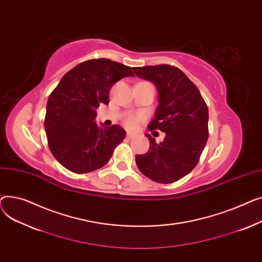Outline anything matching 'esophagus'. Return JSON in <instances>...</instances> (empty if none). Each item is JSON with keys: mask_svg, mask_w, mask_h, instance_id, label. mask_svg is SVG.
I'll use <instances>...</instances> for the list:
<instances>
[{"mask_svg": "<svg viewBox=\"0 0 262 262\" xmlns=\"http://www.w3.org/2000/svg\"><path fill=\"white\" fill-rule=\"evenodd\" d=\"M135 136H136L135 133H132V132H128L127 133V138H128V140H132V138H134Z\"/></svg>", "mask_w": 262, "mask_h": 262, "instance_id": "esophagus-1", "label": "esophagus"}]
</instances>
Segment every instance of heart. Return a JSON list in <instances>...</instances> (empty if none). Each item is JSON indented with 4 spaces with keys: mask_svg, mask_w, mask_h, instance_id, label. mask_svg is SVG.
<instances>
[{
    "mask_svg": "<svg viewBox=\"0 0 262 262\" xmlns=\"http://www.w3.org/2000/svg\"><path fill=\"white\" fill-rule=\"evenodd\" d=\"M142 119L143 118L140 115H129L125 119V126L130 128V129H133V128L137 127V125L140 124V122L142 121Z\"/></svg>",
    "mask_w": 262,
    "mask_h": 262,
    "instance_id": "1",
    "label": "heart"
}]
</instances>
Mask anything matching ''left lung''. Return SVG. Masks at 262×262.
Wrapping results in <instances>:
<instances>
[{"instance_id": "obj_1", "label": "left lung", "mask_w": 262, "mask_h": 262, "mask_svg": "<svg viewBox=\"0 0 262 262\" xmlns=\"http://www.w3.org/2000/svg\"><path fill=\"white\" fill-rule=\"evenodd\" d=\"M136 76L155 83L159 106L148 129L166 133L135 157L140 171L152 181L169 184L187 176L196 166L208 138V107L195 84L180 69L160 64L133 69Z\"/></svg>"}]
</instances>
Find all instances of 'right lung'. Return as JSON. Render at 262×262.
Segmentation results:
<instances>
[{"mask_svg": "<svg viewBox=\"0 0 262 262\" xmlns=\"http://www.w3.org/2000/svg\"><path fill=\"white\" fill-rule=\"evenodd\" d=\"M128 76H134L130 67L105 58L91 59L69 71L52 92L44 128L53 156L70 171L97 170L124 141L121 127L99 128L94 119L99 104H109L112 85Z\"/></svg>", "mask_w": 262, "mask_h": 262, "instance_id": "1", "label": "right lung"}]
</instances>
